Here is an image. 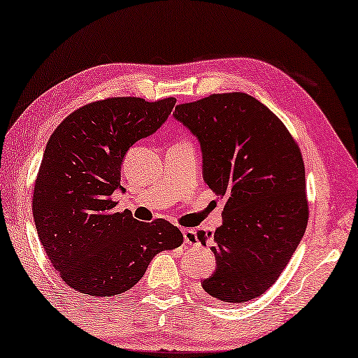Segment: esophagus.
<instances>
[{"label":"esophagus","instance_id":"esophagus-1","mask_svg":"<svg viewBox=\"0 0 358 358\" xmlns=\"http://www.w3.org/2000/svg\"><path fill=\"white\" fill-rule=\"evenodd\" d=\"M182 234H184V243L190 244V245H198V234L193 228H182Z\"/></svg>","mask_w":358,"mask_h":358}]
</instances>
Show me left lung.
Instances as JSON below:
<instances>
[{
    "instance_id": "1",
    "label": "left lung",
    "mask_w": 358,
    "mask_h": 358,
    "mask_svg": "<svg viewBox=\"0 0 358 358\" xmlns=\"http://www.w3.org/2000/svg\"><path fill=\"white\" fill-rule=\"evenodd\" d=\"M174 117L200 139L204 182L225 200L222 227L198 231L217 260L203 289L227 303L254 300L276 282L306 230L300 145L273 110L243 92L178 104Z\"/></svg>"
}]
</instances>
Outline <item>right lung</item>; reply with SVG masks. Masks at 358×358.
I'll return each mask as SVG.
<instances>
[{
    "label": "right lung",
    "instance_id": "1",
    "mask_svg": "<svg viewBox=\"0 0 358 358\" xmlns=\"http://www.w3.org/2000/svg\"><path fill=\"white\" fill-rule=\"evenodd\" d=\"M174 104L173 96L98 99L69 114L47 141L34 180V225L52 266L76 292L124 294L158 252L184 243L168 220L139 222L130 210L117 213L113 200L127 150L157 131Z\"/></svg>",
    "mask_w": 358,
    "mask_h": 358
}]
</instances>
